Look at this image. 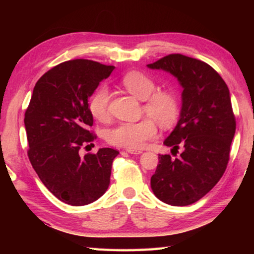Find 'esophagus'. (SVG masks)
<instances>
[{
	"instance_id": "1",
	"label": "esophagus",
	"mask_w": 254,
	"mask_h": 254,
	"mask_svg": "<svg viewBox=\"0 0 254 254\" xmlns=\"http://www.w3.org/2000/svg\"><path fill=\"white\" fill-rule=\"evenodd\" d=\"M127 151L128 153H132V154H141V153H142V150H141V149H127Z\"/></svg>"
}]
</instances>
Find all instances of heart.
<instances>
[{"label":"heart","instance_id":"heart-1","mask_svg":"<svg viewBox=\"0 0 254 254\" xmlns=\"http://www.w3.org/2000/svg\"><path fill=\"white\" fill-rule=\"evenodd\" d=\"M121 84L133 96L143 100V113L152 117L161 127H170L177 121L180 103L174 89H156L157 83L153 78L136 70L127 72L121 78ZM110 97L109 89L101 86L89 100V110L98 121L105 122L110 118ZM152 119L145 118L137 122H122L111 127L106 132L107 142L127 149L142 147L145 141L157 134V126Z\"/></svg>","mask_w":254,"mask_h":254}]
</instances>
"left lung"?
Instances as JSON below:
<instances>
[{
    "label": "left lung",
    "instance_id": "left-lung-1",
    "mask_svg": "<svg viewBox=\"0 0 254 254\" xmlns=\"http://www.w3.org/2000/svg\"><path fill=\"white\" fill-rule=\"evenodd\" d=\"M148 67L170 72L184 88L180 119L163 142L173 152L180 147L183 152L175 159L159 154L152 191L166 204L190 205L218 183L230 160L236 122L229 87L208 64L180 54Z\"/></svg>",
    "mask_w": 254,
    "mask_h": 254
}]
</instances>
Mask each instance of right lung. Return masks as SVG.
Segmentation results:
<instances>
[{"label":"right lung","instance_id":"right-lung-1","mask_svg":"<svg viewBox=\"0 0 254 254\" xmlns=\"http://www.w3.org/2000/svg\"><path fill=\"white\" fill-rule=\"evenodd\" d=\"M113 69L87 59L59 64L37 81L25 111L29 160L50 192L71 206L91 204L109 188L118 150L79 151L96 139L88 98Z\"/></svg>","mask_w":254,"mask_h":254}]
</instances>
